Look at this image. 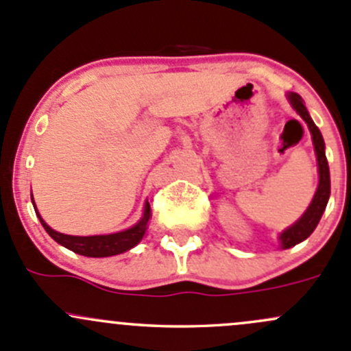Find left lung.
Masks as SVG:
<instances>
[{"instance_id": "left-lung-1", "label": "left lung", "mask_w": 351, "mask_h": 351, "mask_svg": "<svg viewBox=\"0 0 351 351\" xmlns=\"http://www.w3.org/2000/svg\"><path fill=\"white\" fill-rule=\"evenodd\" d=\"M287 100L290 101L292 108L302 117L304 122L307 123L311 130V136H313V144H314V153H316L317 159V173H319V183H317L316 193H314L313 200H311L309 207L306 208L302 215L299 217V221L293 222L290 228L284 229L278 236V241L280 246L287 250V247H292L295 244L302 243L304 239L309 238L313 234V231L316 229V226L319 224L321 217H323V212L326 208L329 193H331V180H329V166L326 153H324V139L321 136V130L317 129L316 123L311 119L309 112H307L304 100L300 98V95L297 93H287Z\"/></svg>"}]
</instances>
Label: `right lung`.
I'll list each match as a JSON object with an SVG mask.
<instances>
[{
  "instance_id": "right-lung-1",
  "label": "right lung",
  "mask_w": 351,
  "mask_h": 351,
  "mask_svg": "<svg viewBox=\"0 0 351 351\" xmlns=\"http://www.w3.org/2000/svg\"><path fill=\"white\" fill-rule=\"evenodd\" d=\"M34 207H35V202H34ZM37 217L40 219L42 226H44V229L47 231V234L51 236L56 243L61 244V246H64L67 250L74 251V253L77 254H83V256L105 258V256H113V254L125 253V251L132 250L134 246H137V244L141 243V239H143L144 234H146L147 226H149L151 207H149V202H146L143 217H141L139 222L134 224L132 228L125 229V231L113 232V234H100V236L62 234V232L54 231L51 226H47V222L40 217L38 212H37Z\"/></svg>"
}]
</instances>
